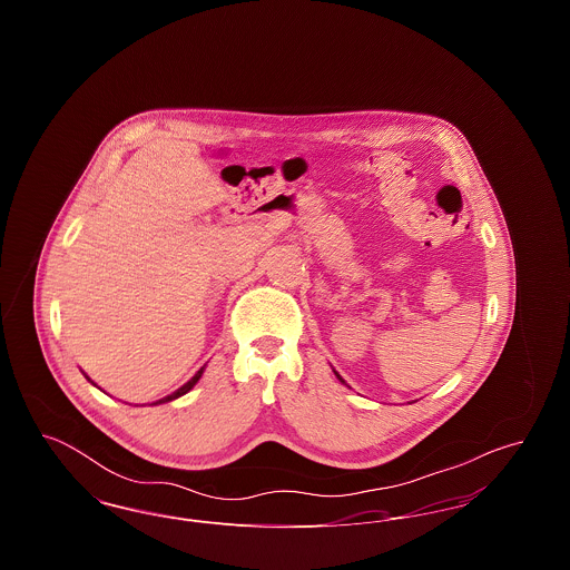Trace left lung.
<instances>
[{"mask_svg": "<svg viewBox=\"0 0 570 570\" xmlns=\"http://www.w3.org/2000/svg\"><path fill=\"white\" fill-rule=\"evenodd\" d=\"M335 376H337V379L342 380V382H344V379H342V376H340V374H337V372H335ZM344 384H346V382H344Z\"/></svg>", "mask_w": 570, "mask_h": 570, "instance_id": "left-lung-1", "label": "left lung"}]
</instances>
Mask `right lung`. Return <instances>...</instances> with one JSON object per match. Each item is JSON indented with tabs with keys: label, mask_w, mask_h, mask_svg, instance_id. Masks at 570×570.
Here are the masks:
<instances>
[{
	"label": "right lung",
	"mask_w": 570,
	"mask_h": 570,
	"mask_svg": "<svg viewBox=\"0 0 570 570\" xmlns=\"http://www.w3.org/2000/svg\"><path fill=\"white\" fill-rule=\"evenodd\" d=\"M203 372H205V367H200V370H198V372H196V374H194V376H191V379L188 380V382H186V384H184V386H179V389H177V391H173V393H170V395H166V397H163V400H158V402H154V404H151V406H158V404H166V402H173V400H177V397H181V395H186V393H188V391H191V389H194V384H196V382H198V380H200V376H203Z\"/></svg>",
	"instance_id": "1"
}]
</instances>
